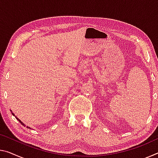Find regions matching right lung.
Here are the masks:
<instances>
[{
	"label": "right lung",
	"instance_id": "right-lung-1",
	"mask_svg": "<svg viewBox=\"0 0 158 158\" xmlns=\"http://www.w3.org/2000/svg\"><path fill=\"white\" fill-rule=\"evenodd\" d=\"M11 112H12V115H13V116H15V115L14 114H13V113H12V111H11ZM15 118H17V119L18 120V121H19V122L21 123V125H23V126H25V124H24V123H22V122H21V121H20V120H19V118H17V116H15ZM27 127V128H31V127H28V126H27V127Z\"/></svg>",
	"mask_w": 158,
	"mask_h": 158
}]
</instances>
